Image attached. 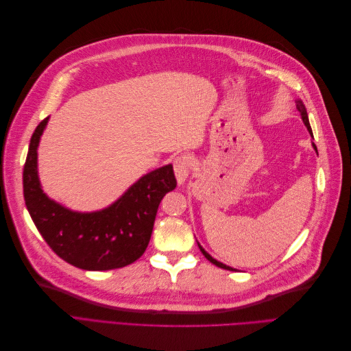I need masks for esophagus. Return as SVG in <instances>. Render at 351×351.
Returning a JSON list of instances; mask_svg holds the SVG:
<instances>
[{
  "mask_svg": "<svg viewBox=\"0 0 351 351\" xmlns=\"http://www.w3.org/2000/svg\"><path fill=\"white\" fill-rule=\"evenodd\" d=\"M173 165H174V173L177 177V182H178V184H182L189 176L190 168H192V159H190V156L186 154L177 155L174 158Z\"/></svg>",
  "mask_w": 351,
  "mask_h": 351,
  "instance_id": "34e87169",
  "label": "esophagus"
}]
</instances>
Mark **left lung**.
<instances>
[{"instance_id":"1","label":"left lung","mask_w":351,"mask_h":351,"mask_svg":"<svg viewBox=\"0 0 351 351\" xmlns=\"http://www.w3.org/2000/svg\"><path fill=\"white\" fill-rule=\"evenodd\" d=\"M297 110H299V112L302 114V119H303V123L306 124V127H307V130H309V133L312 134V129H311V124H309V119H307V112H306V110H304V107H303V104L299 101V105H297ZM313 136V134H312ZM313 147H315V149H316V146L313 145ZM199 249H200V252L202 253H204V256L209 261V262H212V263H214V265H217V267L218 268H222V269H228V271H234V269H232V268H230V267H227V265H224V263H221V262H218V261H215L214 258H212V256H209V254L204 250V249H202V246H199Z\"/></svg>"}]
</instances>
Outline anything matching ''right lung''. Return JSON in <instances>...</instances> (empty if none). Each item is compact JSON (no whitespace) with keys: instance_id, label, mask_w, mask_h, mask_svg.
Masks as SVG:
<instances>
[{"instance_id":"add662e5","label":"right lung","mask_w":351,"mask_h":351,"mask_svg":"<svg viewBox=\"0 0 351 351\" xmlns=\"http://www.w3.org/2000/svg\"><path fill=\"white\" fill-rule=\"evenodd\" d=\"M47 121L32 134L23 168L26 208L40 236L62 261L80 269L108 271L133 263L149 244L162 197L177 186L173 165L146 174L107 209L71 212L49 200L39 186L36 149Z\"/></svg>"}]
</instances>
